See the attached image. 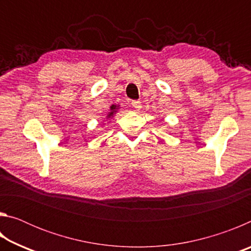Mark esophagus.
Instances as JSON below:
<instances>
[{
  "label": "esophagus",
  "instance_id": "obj_1",
  "mask_svg": "<svg viewBox=\"0 0 251 251\" xmlns=\"http://www.w3.org/2000/svg\"><path fill=\"white\" fill-rule=\"evenodd\" d=\"M131 106H133V107H134L135 109L139 110V109L142 108V103H141V100H133V101H131Z\"/></svg>",
  "mask_w": 251,
  "mask_h": 251
}]
</instances>
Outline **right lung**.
<instances>
[{
  "instance_id": "1",
  "label": "right lung",
  "mask_w": 251,
  "mask_h": 251,
  "mask_svg": "<svg viewBox=\"0 0 251 251\" xmlns=\"http://www.w3.org/2000/svg\"><path fill=\"white\" fill-rule=\"evenodd\" d=\"M110 110L108 112V114H107V116H106V118H112L113 116H114V114H116V112H117V109L120 108V105L118 106H116V105H112L110 106Z\"/></svg>"
}]
</instances>
